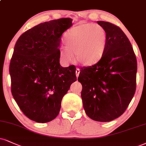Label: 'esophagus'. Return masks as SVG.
I'll list each match as a JSON object with an SVG mask.
<instances>
[{
	"label": "esophagus",
	"mask_w": 146,
	"mask_h": 146,
	"mask_svg": "<svg viewBox=\"0 0 146 146\" xmlns=\"http://www.w3.org/2000/svg\"><path fill=\"white\" fill-rule=\"evenodd\" d=\"M80 68H77L76 70H75V74H76V77H77V78H78L79 75H80Z\"/></svg>",
	"instance_id": "1"
}]
</instances>
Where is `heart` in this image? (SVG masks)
Masks as SVG:
<instances>
[{"label":"heart","instance_id":"obj_1","mask_svg":"<svg viewBox=\"0 0 146 146\" xmlns=\"http://www.w3.org/2000/svg\"><path fill=\"white\" fill-rule=\"evenodd\" d=\"M107 33L103 27L94 24H82L70 30L64 38L66 47L60 50V55L66 62L73 60L90 66L101 60L107 43Z\"/></svg>","mask_w":146,"mask_h":146}]
</instances>
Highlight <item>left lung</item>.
<instances>
[{"label":"left lung","mask_w":146,"mask_h":146,"mask_svg":"<svg viewBox=\"0 0 146 146\" xmlns=\"http://www.w3.org/2000/svg\"><path fill=\"white\" fill-rule=\"evenodd\" d=\"M97 23L107 33L104 53L96 64L81 68L78 81L88 116L110 122L125 111L134 96L137 64L131 42L120 28L104 21Z\"/></svg>","instance_id":"left-lung-1"}]
</instances>
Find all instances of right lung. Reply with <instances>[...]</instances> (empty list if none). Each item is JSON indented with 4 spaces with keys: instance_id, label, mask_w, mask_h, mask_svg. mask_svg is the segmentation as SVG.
<instances>
[{
    "instance_id": "add662e5",
    "label": "right lung",
    "mask_w": 146,
    "mask_h": 146,
    "mask_svg": "<svg viewBox=\"0 0 146 146\" xmlns=\"http://www.w3.org/2000/svg\"><path fill=\"white\" fill-rule=\"evenodd\" d=\"M71 18L43 22L28 30L14 47L9 65L11 93L24 115L39 123L58 115L61 101L77 80L75 66L60 64L62 35Z\"/></svg>"
}]
</instances>
